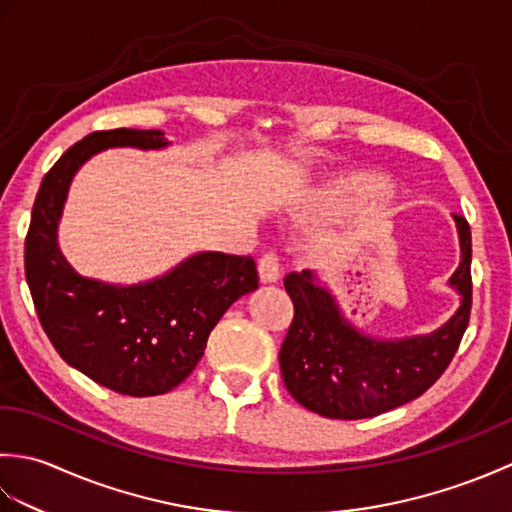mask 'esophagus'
Wrapping results in <instances>:
<instances>
[{"label":"esophagus","mask_w":512,"mask_h":512,"mask_svg":"<svg viewBox=\"0 0 512 512\" xmlns=\"http://www.w3.org/2000/svg\"><path fill=\"white\" fill-rule=\"evenodd\" d=\"M281 275V266H279V257L275 253H266L262 259H259V279L262 284H275Z\"/></svg>","instance_id":"1"}]
</instances>
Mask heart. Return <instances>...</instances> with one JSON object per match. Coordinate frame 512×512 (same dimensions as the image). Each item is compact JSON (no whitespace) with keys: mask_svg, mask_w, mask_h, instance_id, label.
<instances>
[{"mask_svg":"<svg viewBox=\"0 0 512 512\" xmlns=\"http://www.w3.org/2000/svg\"><path fill=\"white\" fill-rule=\"evenodd\" d=\"M389 184L374 176H352L332 182L323 191V202L334 213L365 211L389 198Z\"/></svg>","mask_w":512,"mask_h":512,"instance_id":"b5f03b06","label":"heart"}]
</instances>
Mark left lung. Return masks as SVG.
<instances>
[{
	"mask_svg": "<svg viewBox=\"0 0 512 512\" xmlns=\"http://www.w3.org/2000/svg\"><path fill=\"white\" fill-rule=\"evenodd\" d=\"M460 264L447 286L460 306L429 334L383 339L367 334L343 312L319 273L301 270L284 281L295 303L279 352L284 385L299 405L334 420H361L422 396L458 350L471 312V228L453 215Z\"/></svg>",
	"mask_w": 512,
	"mask_h": 512,
	"instance_id": "1",
	"label": "left lung"
}]
</instances>
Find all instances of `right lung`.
Returning a JSON list of instances; mask_svg holds the SVG:
<instances>
[{
	"instance_id": "1",
	"label": "right lung",
	"mask_w": 512,
	"mask_h": 512,
	"mask_svg": "<svg viewBox=\"0 0 512 512\" xmlns=\"http://www.w3.org/2000/svg\"><path fill=\"white\" fill-rule=\"evenodd\" d=\"M160 129L94 132L43 178L26 237V281L39 321L65 363L125 396L167 394L187 378L233 303L257 290L250 257L200 250L154 279L85 277L59 246V222L79 169L105 149L162 151Z\"/></svg>"
}]
</instances>
